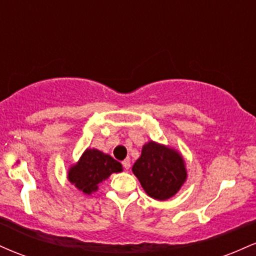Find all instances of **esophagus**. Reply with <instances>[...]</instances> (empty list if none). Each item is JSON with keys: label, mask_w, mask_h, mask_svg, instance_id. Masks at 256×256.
Returning a JSON list of instances; mask_svg holds the SVG:
<instances>
[{"label": "esophagus", "mask_w": 256, "mask_h": 256, "mask_svg": "<svg viewBox=\"0 0 256 256\" xmlns=\"http://www.w3.org/2000/svg\"><path fill=\"white\" fill-rule=\"evenodd\" d=\"M122 166H124V168L126 170V171H128V170H130V167H131L130 158H125V160L122 161Z\"/></svg>", "instance_id": "obj_1"}]
</instances>
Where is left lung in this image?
Masks as SVG:
<instances>
[{
	"mask_svg": "<svg viewBox=\"0 0 256 256\" xmlns=\"http://www.w3.org/2000/svg\"><path fill=\"white\" fill-rule=\"evenodd\" d=\"M132 172L146 195L158 201L173 198L188 178L183 155L177 149L154 140L143 146Z\"/></svg>",
	"mask_w": 256,
	"mask_h": 256,
	"instance_id": "obj_1",
	"label": "left lung"
}]
</instances>
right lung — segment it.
Instances as JSON below:
<instances>
[{
  "label": "right lung",
  "instance_id": "1",
  "mask_svg": "<svg viewBox=\"0 0 256 256\" xmlns=\"http://www.w3.org/2000/svg\"><path fill=\"white\" fill-rule=\"evenodd\" d=\"M122 171V164L110 155L95 148H86L76 164L68 168L67 179L84 195L98 190V185L110 178L112 173Z\"/></svg>",
  "mask_w": 256,
  "mask_h": 256
}]
</instances>
